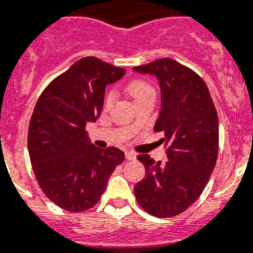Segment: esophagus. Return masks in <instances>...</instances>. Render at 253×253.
<instances>
[{"mask_svg":"<svg viewBox=\"0 0 253 253\" xmlns=\"http://www.w3.org/2000/svg\"><path fill=\"white\" fill-rule=\"evenodd\" d=\"M125 156H126L127 160H135L136 159V154L135 152H131V151L125 152Z\"/></svg>","mask_w":253,"mask_h":253,"instance_id":"esophagus-1","label":"esophagus"}]
</instances>
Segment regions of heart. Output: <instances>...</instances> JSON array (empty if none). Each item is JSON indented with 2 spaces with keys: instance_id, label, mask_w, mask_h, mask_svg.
Segmentation results:
<instances>
[{
  "instance_id": "1",
  "label": "heart",
  "mask_w": 253,
  "mask_h": 253,
  "mask_svg": "<svg viewBox=\"0 0 253 253\" xmlns=\"http://www.w3.org/2000/svg\"><path fill=\"white\" fill-rule=\"evenodd\" d=\"M126 89L136 104L141 103V102L150 98V97H155L154 87L150 83H147L146 81H142V79L131 81L127 84ZM113 101H115V94L110 92L106 95V106L110 107L113 103Z\"/></svg>"
}]
</instances>
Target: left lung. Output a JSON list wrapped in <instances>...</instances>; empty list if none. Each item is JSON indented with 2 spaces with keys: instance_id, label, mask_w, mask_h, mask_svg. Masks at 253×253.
Masks as SVG:
<instances>
[{
  "instance_id": "8db88e82",
  "label": "left lung",
  "mask_w": 253,
  "mask_h": 253,
  "mask_svg": "<svg viewBox=\"0 0 253 253\" xmlns=\"http://www.w3.org/2000/svg\"><path fill=\"white\" fill-rule=\"evenodd\" d=\"M158 78L161 110L154 131L169 160L150 155L137 159L145 165V179L135 185V197L143 211L159 218L180 214L200 197L214 170L218 156V116L206 82L194 70L164 58L135 67Z\"/></svg>"
}]
</instances>
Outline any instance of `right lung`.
<instances>
[{
    "instance_id": "obj_1",
    "label": "right lung",
    "mask_w": 253,
    "mask_h": 253,
    "mask_svg": "<svg viewBox=\"0 0 253 253\" xmlns=\"http://www.w3.org/2000/svg\"><path fill=\"white\" fill-rule=\"evenodd\" d=\"M125 73L94 56L82 58L36 102L27 135L34 174L44 194L65 211H84L98 203L111 174L125 160L117 147L92 145L85 131L101 115L104 88Z\"/></svg>"
}]
</instances>
